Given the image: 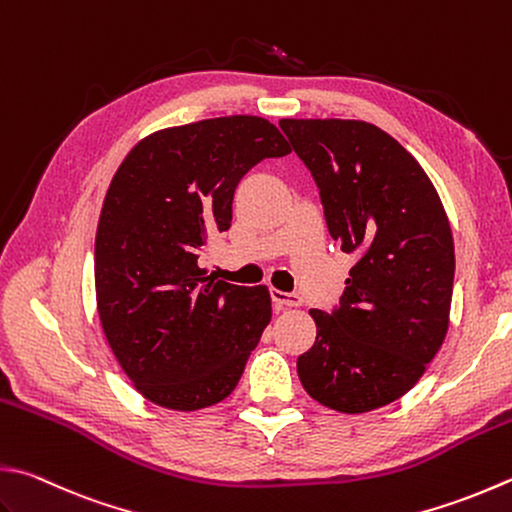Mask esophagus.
I'll list each match as a JSON object with an SVG mask.
<instances>
[{
    "mask_svg": "<svg viewBox=\"0 0 512 512\" xmlns=\"http://www.w3.org/2000/svg\"><path fill=\"white\" fill-rule=\"evenodd\" d=\"M272 301L278 307H298L303 305V298L296 292H281V289H272Z\"/></svg>",
    "mask_w": 512,
    "mask_h": 512,
    "instance_id": "34e87169",
    "label": "esophagus"
}]
</instances>
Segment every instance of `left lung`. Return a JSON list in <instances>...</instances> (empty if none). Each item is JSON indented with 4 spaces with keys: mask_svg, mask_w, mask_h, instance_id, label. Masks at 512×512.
Wrapping results in <instances>:
<instances>
[{
    "mask_svg": "<svg viewBox=\"0 0 512 512\" xmlns=\"http://www.w3.org/2000/svg\"><path fill=\"white\" fill-rule=\"evenodd\" d=\"M281 124L321 191L330 236L356 265L332 314L310 310L316 341L296 361L321 406L361 414L401 399L443 345L455 243L428 173L361 120Z\"/></svg>",
    "mask_w": 512,
    "mask_h": 512,
    "instance_id": "1",
    "label": "left lung"
}]
</instances>
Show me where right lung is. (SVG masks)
Here are the masks:
<instances>
[{"label": "right lung", "instance_id": "1", "mask_svg": "<svg viewBox=\"0 0 512 512\" xmlns=\"http://www.w3.org/2000/svg\"><path fill=\"white\" fill-rule=\"evenodd\" d=\"M289 151L269 120L227 115L151 133L115 171L95 234V298L120 368L156 406L227 399L272 321L267 285L216 281L198 256L231 227L240 178Z\"/></svg>", "mask_w": 512, "mask_h": 512}]
</instances>
